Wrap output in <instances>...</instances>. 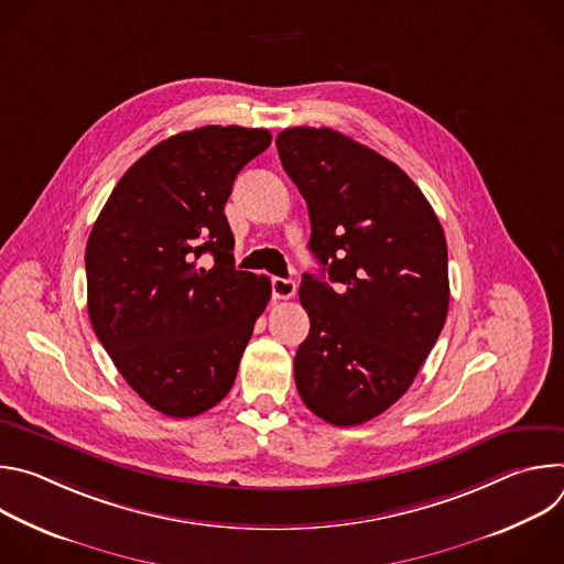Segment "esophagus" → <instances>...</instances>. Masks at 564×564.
Here are the masks:
<instances>
[{"label":"esophagus","mask_w":564,"mask_h":564,"mask_svg":"<svg viewBox=\"0 0 564 564\" xmlns=\"http://www.w3.org/2000/svg\"><path fill=\"white\" fill-rule=\"evenodd\" d=\"M296 294V283L292 279H272V296L274 299H292Z\"/></svg>","instance_id":"obj_1"}]
</instances>
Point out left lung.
<instances>
[{"label":"left lung","mask_w":564,"mask_h":564,"mask_svg":"<svg viewBox=\"0 0 564 564\" xmlns=\"http://www.w3.org/2000/svg\"><path fill=\"white\" fill-rule=\"evenodd\" d=\"M276 149L307 203V248L337 283L303 274L310 333L294 357L296 390L321 420L357 426L411 388L444 328L446 236L420 187L370 147L292 127Z\"/></svg>","instance_id":"1"}]
</instances>
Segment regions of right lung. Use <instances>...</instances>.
Segmentation results:
<instances>
[{
  "label": "right lung",
  "mask_w": 564,
  "mask_h": 564,
  "mask_svg": "<svg viewBox=\"0 0 564 564\" xmlns=\"http://www.w3.org/2000/svg\"><path fill=\"white\" fill-rule=\"evenodd\" d=\"M268 129L200 127L149 149L111 192L87 243L91 326L151 409L194 417L229 392L268 276L234 268L225 216Z\"/></svg>",
  "instance_id": "add662e5"
}]
</instances>
